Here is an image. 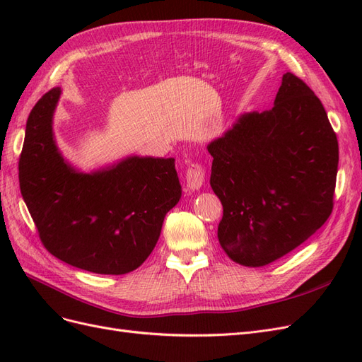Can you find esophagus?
<instances>
[{"instance_id": "1", "label": "esophagus", "mask_w": 362, "mask_h": 362, "mask_svg": "<svg viewBox=\"0 0 362 362\" xmlns=\"http://www.w3.org/2000/svg\"><path fill=\"white\" fill-rule=\"evenodd\" d=\"M205 182V170L198 163H192L185 173V184L190 190H199Z\"/></svg>"}]
</instances>
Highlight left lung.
<instances>
[{
    "instance_id": "8db88e82",
    "label": "left lung",
    "mask_w": 362,
    "mask_h": 362,
    "mask_svg": "<svg viewBox=\"0 0 362 362\" xmlns=\"http://www.w3.org/2000/svg\"><path fill=\"white\" fill-rule=\"evenodd\" d=\"M206 149L211 189L223 205L217 238L238 264H270L331 216L337 136L319 98L291 72L270 110L240 115Z\"/></svg>"
}]
</instances>
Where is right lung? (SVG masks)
<instances>
[{
  "instance_id": "add662e5",
  "label": "right lung",
  "mask_w": 362,
  "mask_h": 362,
  "mask_svg": "<svg viewBox=\"0 0 362 362\" xmlns=\"http://www.w3.org/2000/svg\"><path fill=\"white\" fill-rule=\"evenodd\" d=\"M54 87L33 107L19 158V185L43 246L100 275H125L154 250L164 216L181 199L175 158L129 156L92 172L64 160L52 119Z\"/></svg>"
}]
</instances>
